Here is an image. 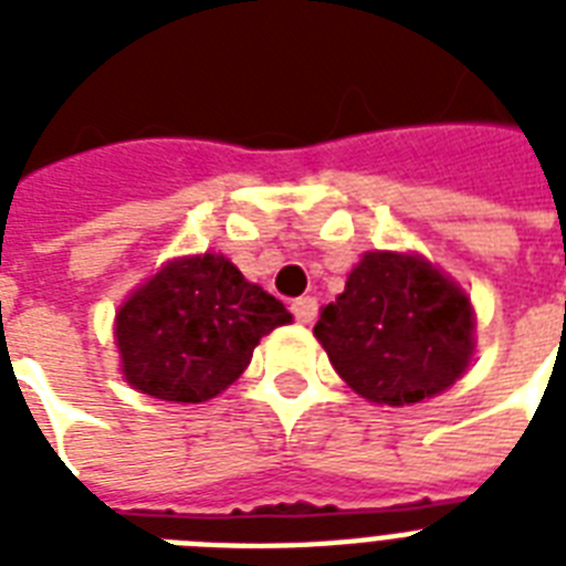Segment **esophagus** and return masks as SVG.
<instances>
[{
  "label": "esophagus",
  "instance_id": "obj_1",
  "mask_svg": "<svg viewBox=\"0 0 566 566\" xmlns=\"http://www.w3.org/2000/svg\"><path fill=\"white\" fill-rule=\"evenodd\" d=\"M291 311H293V317L308 326V323H314V317H317V300H311V296H300V300H293Z\"/></svg>",
  "mask_w": 566,
  "mask_h": 566
}]
</instances>
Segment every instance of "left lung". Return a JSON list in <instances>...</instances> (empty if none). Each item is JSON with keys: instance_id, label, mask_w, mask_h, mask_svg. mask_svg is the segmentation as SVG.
Here are the masks:
<instances>
[{"instance_id": "8db88e82", "label": "left lung", "mask_w": 566, "mask_h": 566, "mask_svg": "<svg viewBox=\"0 0 566 566\" xmlns=\"http://www.w3.org/2000/svg\"><path fill=\"white\" fill-rule=\"evenodd\" d=\"M314 335L355 394L411 405L447 390L473 355V308L417 255L367 252Z\"/></svg>"}]
</instances>
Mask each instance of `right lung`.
<instances>
[{
	"label": "right lung",
	"mask_w": 566,
	"mask_h": 566,
	"mask_svg": "<svg viewBox=\"0 0 566 566\" xmlns=\"http://www.w3.org/2000/svg\"><path fill=\"white\" fill-rule=\"evenodd\" d=\"M291 323L282 302L222 255L172 261L117 314L128 385L164 402H205L247 370L258 340Z\"/></svg>",
	"instance_id": "obj_1"
}]
</instances>
